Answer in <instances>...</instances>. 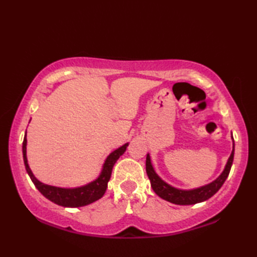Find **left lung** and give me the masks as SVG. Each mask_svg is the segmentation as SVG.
Returning a JSON list of instances; mask_svg holds the SVG:
<instances>
[{"mask_svg": "<svg viewBox=\"0 0 257 257\" xmlns=\"http://www.w3.org/2000/svg\"><path fill=\"white\" fill-rule=\"evenodd\" d=\"M232 140H233V137H232ZM233 159H234V140H233V150L231 152V156L227 159L224 170L222 171L220 176L217 177L214 181H212L209 184L202 185L200 188L190 189V190H183V189L172 187L171 184L163 181V180L158 176L154 166H152L149 154H147L146 171L150 180L151 188L155 191L158 196H160L161 199L166 200L168 202H171L173 204L191 205V204L200 203V202L206 201L221 189L223 183L225 182L226 178L228 177V173H230Z\"/></svg>", "mask_w": 257, "mask_h": 257, "instance_id": "8db88e82", "label": "left lung"}]
</instances>
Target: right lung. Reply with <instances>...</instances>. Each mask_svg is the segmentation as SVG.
<instances>
[{"label":"right lung","mask_w":257,"mask_h":257,"mask_svg":"<svg viewBox=\"0 0 257 257\" xmlns=\"http://www.w3.org/2000/svg\"><path fill=\"white\" fill-rule=\"evenodd\" d=\"M128 145L129 144L127 143L123 146L119 147L118 149L113 150L111 154L106 158L99 176H98V178L95 179L94 181H91L85 185H81V187H76V188L54 187V185L43 183L40 181V180H37L35 178V176L33 174L31 168L29 166V162H27L26 134L24 136V140H23V159H24L25 169L27 173H29L33 183H34L36 189L40 191V192L44 195L46 199L61 206L79 207V206L88 205L92 203V202L99 200L101 196L105 194L108 181L110 180V177H111L113 165L119 159L120 156H122L124 154Z\"/></svg>","instance_id":"obj_1"}]
</instances>
